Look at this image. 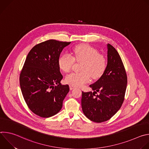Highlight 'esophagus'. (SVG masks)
<instances>
[{"mask_svg":"<svg viewBox=\"0 0 149 149\" xmlns=\"http://www.w3.org/2000/svg\"><path fill=\"white\" fill-rule=\"evenodd\" d=\"M75 87H74V86H70V90H73V89H74Z\"/></svg>","mask_w":149,"mask_h":149,"instance_id":"34e87169","label":"esophagus"}]
</instances>
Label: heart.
<instances>
[{
    "label": "heart",
    "instance_id": "heart-1",
    "mask_svg": "<svg viewBox=\"0 0 149 149\" xmlns=\"http://www.w3.org/2000/svg\"><path fill=\"white\" fill-rule=\"evenodd\" d=\"M74 56L68 54L61 55L58 60L59 68L64 72H69L75 62H82L80 72H72L65 78L66 82L74 87H79L93 79L100 77L106 68V59L98 51L86 44L75 46L73 49Z\"/></svg>",
    "mask_w": 149,
    "mask_h": 149
}]
</instances>
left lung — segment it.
Returning a JSON list of instances; mask_svg holds the SVG:
<instances>
[{
  "label": "left lung",
  "instance_id": "left-lung-1",
  "mask_svg": "<svg viewBox=\"0 0 149 149\" xmlns=\"http://www.w3.org/2000/svg\"><path fill=\"white\" fill-rule=\"evenodd\" d=\"M127 77L120 55L107 44V65L101 77L90 87L94 92H82L81 106L88 119L101 123L110 119L124 100ZM97 92L99 94L95 95Z\"/></svg>",
  "mask_w": 149,
  "mask_h": 149
}]
</instances>
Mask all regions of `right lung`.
I'll list each match as a JSON object with an SVG mask.
<instances>
[{
    "instance_id": "right-lung-1",
    "label": "right lung",
    "mask_w": 149,
    "mask_h": 149,
    "mask_svg": "<svg viewBox=\"0 0 149 149\" xmlns=\"http://www.w3.org/2000/svg\"><path fill=\"white\" fill-rule=\"evenodd\" d=\"M70 44L48 40L33 47L26 56L19 77L20 89L29 109L41 117L57 114L70 91L68 85L60 83L63 76L58 60Z\"/></svg>"
}]
</instances>
